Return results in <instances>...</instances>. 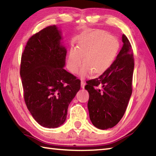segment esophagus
Wrapping results in <instances>:
<instances>
[{"mask_svg": "<svg viewBox=\"0 0 156 156\" xmlns=\"http://www.w3.org/2000/svg\"><path fill=\"white\" fill-rule=\"evenodd\" d=\"M84 85H85V83L83 80H81V87L84 89Z\"/></svg>", "mask_w": 156, "mask_h": 156, "instance_id": "obj_1", "label": "esophagus"}]
</instances>
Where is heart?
Instances as JSON below:
<instances>
[{
	"label": "heart",
	"mask_w": 156,
	"mask_h": 156,
	"mask_svg": "<svg viewBox=\"0 0 156 156\" xmlns=\"http://www.w3.org/2000/svg\"><path fill=\"white\" fill-rule=\"evenodd\" d=\"M118 48V41L106 31H92L80 39L78 48L70 49L67 67L71 72L76 73L83 60L84 66L79 73L81 77H87L91 72L94 75L102 74L114 61Z\"/></svg>",
	"instance_id": "b5f03b06"
}]
</instances>
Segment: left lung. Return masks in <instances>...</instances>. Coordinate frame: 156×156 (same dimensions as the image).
<instances>
[{
  "mask_svg": "<svg viewBox=\"0 0 156 156\" xmlns=\"http://www.w3.org/2000/svg\"><path fill=\"white\" fill-rule=\"evenodd\" d=\"M123 46L115 60L98 78L87 81L89 118L100 129L115 126L122 119L132 94L134 58L131 45L122 35Z\"/></svg>",
  "mask_w": 156,
  "mask_h": 156,
  "instance_id": "obj_1",
  "label": "left lung"
}]
</instances>
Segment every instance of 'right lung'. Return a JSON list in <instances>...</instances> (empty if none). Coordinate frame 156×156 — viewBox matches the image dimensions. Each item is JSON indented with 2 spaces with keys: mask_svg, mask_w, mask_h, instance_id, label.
<instances>
[{
  "mask_svg": "<svg viewBox=\"0 0 156 156\" xmlns=\"http://www.w3.org/2000/svg\"><path fill=\"white\" fill-rule=\"evenodd\" d=\"M56 25L29 38L20 62L25 104L39 125L56 128L67 118L68 106L80 89V80L64 69L67 51Z\"/></svg>",
  "mask_w": 156,
  "mask_h": 156,
  "instance_id": "add662e5",
  "label": "right lung"
}]
</instances>
